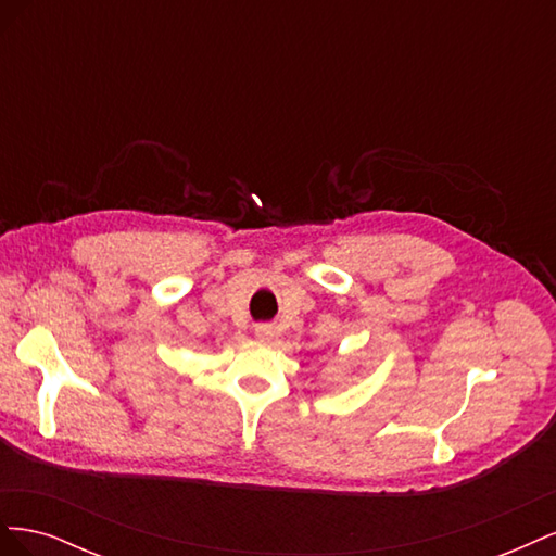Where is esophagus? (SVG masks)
Instances as JSON below:
<instances>
[{"label": "esophagus", "mask_w": 556, "mask_h": 556, "mask_svg": "<svg viewBox=\"0 0 556 556\" xmlns=\"http://www.w3.org/2000/svg\"><path fill=\"white\" fill-rule=\"evenodd\" d=\"M274 333H276L274 325H268V323H260V325H255V336H257L260 341H271V339H274Z\"/></svg>", "instance_id": "1"}]
</instances>
